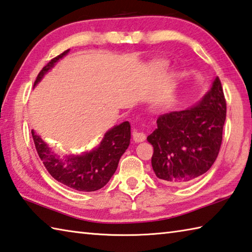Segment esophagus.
<instances>
[{"mask_svg": "<svg viewBox=\"0 0 252 252\" xmlns=\"http://www.w3.org/2000/svg\"><path fill=\"white\" fill-rule=\"evenodd\" d=\"M132 139H134L135 142H142L146 140V135L144 134V132H139L135 130L134 132H132Z\"/></svg>", "mask_w": 252, "mask_h": 252, "instance_id": "esophagus-1", "label": "esophagus"}]
</instances>
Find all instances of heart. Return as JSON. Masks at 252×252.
<instances>
[{"label": "heart", "instance_id": "b5f03b06", "mask_svg": "<svg viewBox=\"0 0 252 252\" xmlns=\"http://www.w3.org/2000/svg\"><path fill=\"white\" fill-rule=\"evenodd\" d=\"M153 65H154V68H155L156 70L163 71V70L167 69L168 63H167V61H164V60H157V61H155Z\"/></svg>", "mask_w": 252, "mask_h": 252}]
</instances>
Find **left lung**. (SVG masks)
Masks as SVG:
<instances>
[{"label": "left lung", "instance_id": "obj_1", "mask_svg": "<svg viewBox=\"0 0 252 252\" xmlns=\"http://www.w3.org/2000/svg\"><path fill=\"white\" fill-rule=\"evenodd\" d=\"M226 120L220 80L195 105L160 115L147 140L154 147L151 165L165 183L185 184L211 169L220 153Z\"/></svg>", "mask_w": 252, "mask_h": 252}]
</instances>
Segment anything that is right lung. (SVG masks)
<instances>
[{
    "label": "right lung",
    "instance_id": "add662e5",
    "mask_svg": "<svg viewBox=\"0 0 252 252\" xmlns=\"http://www.w3.org/2000/svg\"><path fill=\"white\" fill-rule=\"evenodd\" d=\"M69 50L57 56L42 68L34 87L60 59L68 55ZM32 136L38 156L52 178L77 191L93 192L106 185L115 173L121 157L130 144V124L124 122L114 126L105 132L102 141L95 148L75 155L56 151L49 144L42 140L34 129H32Z\"/></svg>",
    "mask_w": 252,
    "mask_h": 252
}]
</instances>
